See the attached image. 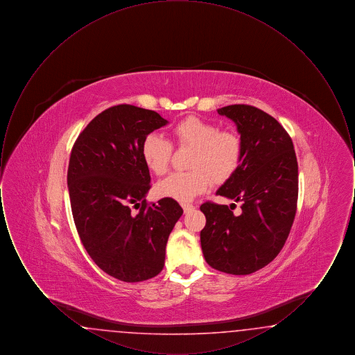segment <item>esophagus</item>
<instances>
[{"instance_id":"1","label":"esophagus","mask_w":355,"mask_h":355,"mask_svg":"<svg viewBox=\"0 0 355 355\" xmlns=\"http://www.w3.org/2000/svg\"><path fill=\"white\" fill-rule=\"evenodd\" d=\"M181 206H182V209H184V211H185V213H187V211H190V210H193V209H194V205H193V203L182 202L181 203Z\"/></svg>"}]
</instances>
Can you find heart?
<instances>
[{"label":"heart","mask_w":355,"mask_h":355,"mask_svg":"<svg viewBox=\"0 0 355 355\" xmlns=\"http://www.w3.org/2000/svg\"><path fill=\"white\" fill-rule=\"evenodd\" d=\"M171 135L180 148H193L189 171L173 173L157 185L161 197L189 201L203 193L211 181L222 184L234 175L243 158V141L236 130L222 129L211 121L189 116L177 122ZM141 155L157 175L169 170L173 145L162 135H145Z\"/></svg>","instance_id":"obj_1"}]
</instances>
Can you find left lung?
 <instances>
[{
  "instance_id": "obj_1",
  "label": "left lung",
  "mask_w": 355,
  "mask_h": 355,
  "mask_svg": "<svg viewBox=\"0 0 355 355\" xmlns=\"http://www.w3.org/2000/svg\"><path fill=\"white\" fill-rule=\"evenodd\" d=\"M218 113L236 122L243 158L217 196L242 202V211L233 213L236 203H202L201 246L213 269L246 275L269 265L286 242L297 211L298 162L291 137L270 114L243 103Z\"/></svg>"
}]
</instances>
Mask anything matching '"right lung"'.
<instances>
[{"label":"right lung","instance_id":"add662e5","mask_svg":"<svg viewBox=\"0 0 355 355\" xmlns=\"http://www.w3.org/2000/svg\"><path fill=\"white\" fill-rule=\"evenodd\" d=\"M166 123L153 110L116 105L89 122L70 153L69 197L77 233L94 263L123 282L161 272L168 238L184 213L173 198L145 200L152 185L141 144Z\"/></svg>","mask_w":355,"mask_h":355}]
</instances>
